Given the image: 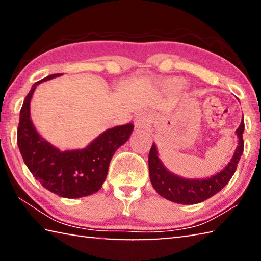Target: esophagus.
I'll use <instances>...</instances> for the list:
<instances>
[{
    "label": "esophagus",
    "mask_w": 261,
    "mask_h": 261,
    "mask_svg": "<svg viewBox=\"0 0 261 261\" xmlns=\"http://www.w3.org/2000/svg\"><path fill=\"white\" fill-rule=\"evenodd\" d=\"M153 122V117L151 114L148 113H140L137 115L136 120H135V124L138 129H148L151 126Z\"/></svg>",
    "instance_id": "34e87169"
}]
</instances>
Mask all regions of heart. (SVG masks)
Returning <instances> with one entry per match:
<instances>
[{
	"label": "heart",
	"instance_id": "obj_1",
	"mask_svg": "<svg viewBox=\"0 0 261 261\" xmlns=\"http://www.w3.org/2000/svg\"><path fill=\"white\" fill-rule=\"evenodd\" d=\"M183 87V83L180 81H171L169 83V88H171V90H175V91H178L180 90V88Z\"/></svg>",
	"mask_w": 261,
	"mask_h": 261
}]
</instances>
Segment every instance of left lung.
Masks as SVG:
<instances>
[{"instance_id": "1", "label": "left lung", "mask_w": 261, "mask_h": 261, "mask_svg": "<svg viewBox=\"0 0 261 261\" xmlns=\"http://www.w3.org/2000/svg\"><path fill=\"white\" fill-rule=\"evenodd\" d=\"M244 120L236 130L238 137V146L230 162L219 174L205 179H187L170 173L158 156L155 144L153 143L148 154L149 178L155 191L166 199L177 204L191 205L198 204L213 197L220 190H222L235 174L238 161L244 151Z\"/></svg>"}]
</instances>
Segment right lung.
<instances>
[{
	"label": "right lung",
	"mask_w": 261,
	"mask_h": 261,
	"mask_svg": "<svg viewBox=\"0 0 261 261\" xmlns=\"http://www.w3.org/2000/svg\"><path fill=\"white\" fill-rule=\"evenodd\" d=\"M59 76L61 73L37 82L26 95L19 114L17 144L25 165L42 187L60 197L73 199L99 191L114 153L130 138L134 124L129 123L106 130L83 149L61 152L38 134L30 114L35 87L41 82Z\"/></svg>",
	"instance_id": "1"
}]
</instances>
